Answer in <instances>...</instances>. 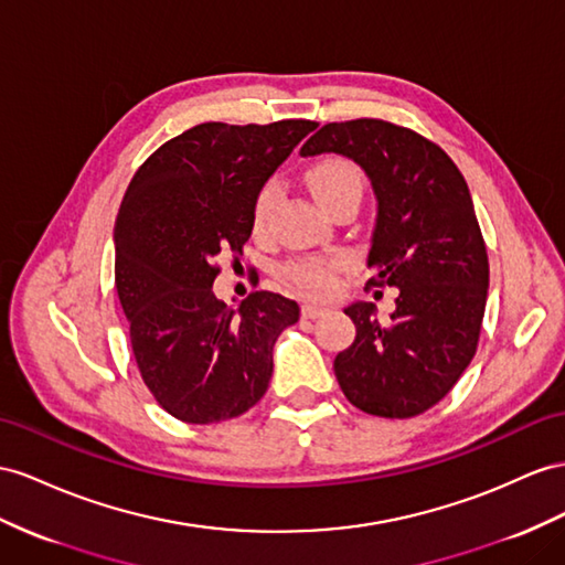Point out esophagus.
<instances>
[{"mask_svg": "<svg viewBox=\"0 0 565 565\" xmlns=\"http://www.w3.org/2000/svg\"><path fill=\"white\" fill-rule=\"evenodd\" d=\"M300 312H302V317H306V320H317V317H324L329 310L322 308V306H312V302H306V306L300 308Z\"/></svg>", "mask_w": 565, "mask_h": 565, "instance_id": "1", "label": "esophagus"}]
</instances>
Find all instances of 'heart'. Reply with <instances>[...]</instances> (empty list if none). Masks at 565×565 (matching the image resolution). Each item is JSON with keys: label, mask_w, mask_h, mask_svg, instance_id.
I'll return each mask as SVG.
<instances>
[{"label": "heart", "mask_w": 565, "mask_h": 565, "mask_svg": "<svg viewBox=\"0 0 565 565\" xmlns=\"http://www.w3.org/2000/svg\"><path fill=\"white\" fill-rule=\"evenodd\" d=\"M308 185L315 200L327 210L334 205L337 200L345 195H360L363 193V173L345 157H324L308 169ZM279 195L277 181H267L255 198L253 205V226L263 228L267 216L274 207V200ZM339 263H320V259H310V263H298L288 267V279H291L300 291L312 296H327L337 288L339 279Z\"/></svg>", "instance_id": "b5f03b06"}]
</instances>
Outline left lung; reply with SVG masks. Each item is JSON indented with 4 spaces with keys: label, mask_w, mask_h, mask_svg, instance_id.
I'll return each instance as SVG.
<instances>
[{
    "label": "left lung",
    "mask_w": 565,
    "mask_h": 565,
    "mask_svg": "<svg viewBox=\"0 0 565 565\" xmlns=\"http://www.w3.org/2000/svg\"><path fill=\"white\" fill-rule=\"evenodd\" d=\"M334 152L367 173L374 220L367 286L398 288L388 322L372 302L343 312L355 341L334 358L341 392L377 417H415L439 403L477 351L489 259L468 183L439 145L382 119L327 124L302 157Z\"/></svg>",
    "instance_id": "obj_1"
}]
</instances>
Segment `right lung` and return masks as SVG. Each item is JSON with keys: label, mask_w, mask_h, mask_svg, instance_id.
<instances>
[{"label": "right lung", "mask_w": 565, "mask_h": 565, "mask_svg": "<svg viewBox=\"0 0 565 565\" xmlns=\"http://www.w3.org/2000/svg\"><path fill=\"white\" fill-rule=\"evenodd\" d=\"M315 121L188 128L136 171L114 224V281L145 386L181 423L243 415L265 396L271 351L300 308L253 291L234 310L212 291L216 259L241 255L253 205Z\"/></svg>", "instance_id": "right-lung-1"}]
</instances>
